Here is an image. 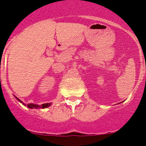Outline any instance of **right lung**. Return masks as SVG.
<instances>
[{"label": "right lung", "mask_w": 146, "mask_h": 146, "mask_svg": "<svg viewBox=\"0 0 146 146\" xmlns=\"http://www.w3.org/2000/svg\"><path fill=\"white\" fill-rule=\"evenodd\" d=\"M15 97H16V99H17L18 101H19V102L21 103V104L23 105V106H27V108H30V109H33V108L34 109H40V108L44 109V108H47L50 107V106L52 105L51 103H47V104H42V105H37V104H29L27 105V104H24V103L22 101H21V100L19 99V98H17V97H16V96H15Z\"/></svg>", "instance_id": "right-lung-1"}]
</instances>
